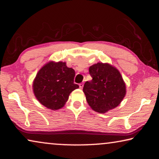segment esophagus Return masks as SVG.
Segmentation results:
<instances>
[{"label": "esophagus", "mask_w": 159, "mask_h": 159, "mask_svg": "<svg viewBox=\"0 0 159 159\" xmlns=\"http://www.w3.org/2000/svg\"><path fill=\"white\" fill-rule=\"evenodd\" d=\"M83 87V83H80V84H79V88H80V89H82Z\"/></svg>", "instance_id": "34e87169"}]
</instances>
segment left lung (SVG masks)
Returning a JSON list of instances; mask_svg holds the SVG:
<instances>
[{
    "label": "left lung",
    "instance_id": "1",
    "mask_svg": "<svg viewBox=\"0 0 159 159\" xmlns=\"http://www.w3.org/2000/svg\"><path fill=\"white\" fill-rule=\"evenodd\" d=\"M93 80L83 86L86 100L94 111L105 113L114 109L125 95V84L120 72L109 64L98 63L90 66Z\"/></svg>",
    "mask_w": 159,
    "mask_h": 159
}]
</instances>
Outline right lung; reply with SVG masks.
I'll list each match as a JSON object with an SVG mask.
<instances>
[{"label":"right lung","instance_id":"add662e5","mask_svg":"<svg viewBox=\"0 0 159 159\" xmlns=\"http://www.w3.org/2000/svg\"><path fill=\"white\" fill-rule=\"evenodd\" d=\"M75 71L65 62L50 61L38 72L33 84L38 100L47 108L57 110L63 107L72 91L79 88L74 83Z\"/></svg>","mask_w":159,"mask_h":159}]
</instances>
